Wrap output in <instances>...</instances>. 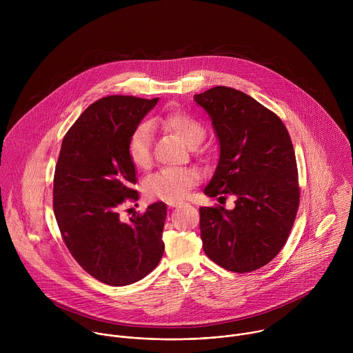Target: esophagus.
<instances>
[{"mask_svg":"<svg viewBox=\"0 0 353 353\" xmlns=\"http://www.w3.org/2000/svg\"><path fill=\"white\" fill-rule=\"evenodd\" d=\"M166 204L169 208H177V207L183 205V201H168Z\"/></svg>","mask_w":353,"mask_h":353,"instance_id":"1","label":"esophagus"}]
</instances>
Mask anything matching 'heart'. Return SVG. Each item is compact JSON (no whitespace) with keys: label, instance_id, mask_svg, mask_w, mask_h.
<instances>
[{"label":"heart","instance_id":"1","mask_svg":"<svg viewBox=\"0 0 353 353\" xmlns=\"http://www.w3.org/2000/svg\"><path fill=\"white\" fill-rule=\"evenodd\" d=\"M152 124H159L177 134L187 146L194 148L203 142L205 130L198 120L184 112H172ZM152 130L142 123L134 128L128 138L127 154L135 169L145 170L152 162ZM198 174L194 170H163L149 176L143 183V194L150 201L184 199L196 184Z\"/></svg>","mask_w":353,"mask_h":353}]
</instances>
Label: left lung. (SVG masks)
Instances as JSON below:
<instances>
[{"instance_id":"left-lung-1","label":"left lung","mask_w":353,"mask_h":353,"mask_svg":"<svg viewBox=\"0 0 353 353\" xmlns=\"http://www.w3.org/2000/svg\"><path fill=\"white\" fill-rule=\"evenodd\" d=\"M212 121L219 161L204 188L236 198L234 208H199L205 254L233 272H251L282 250L299 207L293 145L282 120L251 96L215 86L194 94Z\"/></svg>"}]
</instances>
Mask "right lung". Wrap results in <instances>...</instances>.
I'll return each instance as SVG.
<instances>
[{
    "label": "right lung",
    "mask_w": 353,
    "mask_h": 353,
    "mask_svg": "<svg viewBox=\"0 0 353 353\" xmlns=\"http://www.w3.org/2000/svg\"><path fill=\"white\" fill-rule=\"evenodd\" d=\"M159 97L108 96L92 103L65 134L54 173L53 208L77 263L97 281L124 286L161 261L166 204L121 222L119 210L137 201L135 168L128 159L131 132Z\"/></svg>",
    "instance_id": "add662e5"
}]
</instances>
